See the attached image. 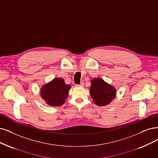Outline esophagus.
<instances>
[{"instance_id":"34e87169","label":"esophagus","mask_w":158,"mask_h":158,"mask_svg":"<svg viewBox=\"0 0 158 158\" xmlns=\"http://www.w3.org/2000/svg\"><path fill=\"white\" fill-rule=\"evenodd\" d=\"M75 86H77V87H79V86L82 87V86H84V83H83V82H81L79 85H76Z\"/></svg>"}]
</instances>
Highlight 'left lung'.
I'll return each mask as SVG.
<instances>
[{"mask_svg": "<svg viewBox=\"0 0 158 158\" xmlns=\"http://www.w3.org/2000/svg\"><path fill=\"white\" fill-rule=\"evenodd\" d=\"M90 93L94 103L98 106H107L116 97L114 87L100 78L91 81Z\"/></svg>", "mask_w": 158, "mask_h": 158, "instance_id": "1", "label": "left lung"}]
</instances>
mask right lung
<instances>
[{
    "label": "right lung",
    "mask_w": 158,
    "mask_h": 158,
    "mask_svg": "<svg viewBox=\"0 0 158 158\" xmlns=\"http://www.w3.org/2000/svg\"><path fill=\"white\" fill-rule=\"evenodd\" d=\"M71 86L62 78H55L41 89V97L51 106H60L65 102Z\"/></svg>",
    "instance_id": "add662e5"
}]
</instances>
